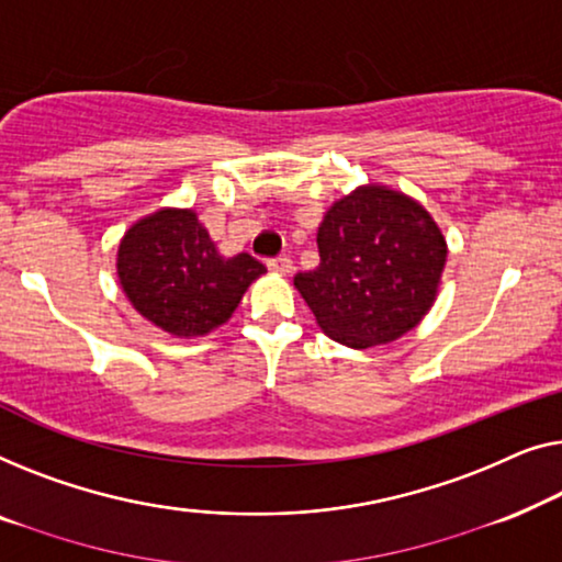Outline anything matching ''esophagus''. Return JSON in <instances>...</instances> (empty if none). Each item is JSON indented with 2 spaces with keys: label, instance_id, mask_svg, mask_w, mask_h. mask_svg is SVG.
Instances as JSON below:
<instances>
[{
  "label": "esophagus",
  "instance_id": "34e87169",
  "mask_svg": "<svg viewBox=\"0 0 562 562\" xmlns=\"http://www.w3.org/2000/svg\"><path fill=\"white\" fill-rule=\"evenodd\" d=\"M267 267H270V270L278 272V274H290L292 272V259L290 257H274V259H270V262H267Z\"/></svg>",
  "mask_w": 562,
  "mask_h": 562
}]
</instances>
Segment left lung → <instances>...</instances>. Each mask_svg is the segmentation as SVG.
<instances>
[{
    "label": "left lung",
    "mask_w": 562,
    "mask_h": 562,
    "mask_svg": "<svg viewBox=\"0 0 562 562\" xmlns=\"http://www.w3.org/2000/svg\"><path fill=\"white\" fill-rule=\"evenodd\" d=\"M321 265L295 288L321 330L349 349L397 341L436 303L448 244L423 203L390 186H359L318 226Z\"/></svg>",
    "instance_id": "obj_1"
}]
</instances>
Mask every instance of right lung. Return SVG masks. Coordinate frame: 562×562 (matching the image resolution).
Returning <instances> with one entry per match:
<instances>
[{
    "label": "right lung",
    "mask_w": 562,
    "mask_h": 562,
    "mask_svg": "<svg viewBox=\"0 0 562 562\" xmlns=\"http://www.w3.org/2000/svg\"><path fill=\"white\" fill-rule=\"evenodd\" d=\"M265 272L244 251L221 255L193 209H157L126 228L116 251L126 300L176 338H199L224 326Z\"/></svg>",
    "instance_id": "obj_1"
}]
</instances>
